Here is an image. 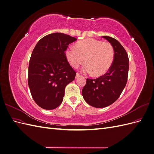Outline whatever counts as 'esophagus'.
I'll use <instances>...</instances> for the list:
<instances>
[{"instance_id": "obj_1", "label": "esophagus", "mask_w": 154, "mask_h": 154, "mask_svg": "<svg viewBox=\"0 0 154 154\" xmlns=\"http://www.w3.org/2000/svg\"><path fill=\"white\" fill-rule=\"evenodd\" d=\"M80 77H81V74H80L77 73L76 74V78H80Z\"/></svg>"}]
</instances>
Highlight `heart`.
Instances as JSON below:
<instances>
[{
	"mask_svg": "<svg viewBox=\"0 0 154 154\" xmlns=\"http://www.w3.org/2000/svg\"><path fill=\"white\" fill-rule=\"evenodd\" d=\"M67 61L74 68L87 63L83 71L92 73L94 76H101L109 71L114 58V49L110 43L94 38H87L78 42L75 48L66 51Z\"/></svg>",
	"mask_w": 154,
	"mask_h": 154,
	"instance_id": "heart-1",
	"label": "heart"
}]
</instances>
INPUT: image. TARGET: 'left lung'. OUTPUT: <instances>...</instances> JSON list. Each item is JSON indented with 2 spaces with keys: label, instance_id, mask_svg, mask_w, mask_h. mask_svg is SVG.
<instances>
[{
  "label": "left lung",
  "instance_id": "1",
  "mask_svg": "<svg viewBox=\"0 0 154 154\" xmlns=\"http://www.w3.org/2000/svg\"><path fill=\"white\" fill-rule=\"evenodd\" d=\"M114 49V61L109 70L96 79H87L82 95L87 103L96 108L109 106L118 99L127 82L128 57L119 42L112 37L103 36Z\"/></svg>",
  "mask_w": 154,
  "mask_h": 154
}]
</instances>
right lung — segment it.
<instances>
[{
  "label": "right lung",
  "mask_w": 154,
  "mask_h": 154,
  "mask_svg": "<svg viewBox=\"0 0 154 154\" xmlns=\"http://www.w3.org/2000/svg\"><path fill=\"white\" fill-rule=\"evenodd\" d=\"M76 38L61 32L46 35L36 44L29 63L28 85L35 103L45 110L62 103L65 88L76 72L67 62L66 52Z\"/></svg>",
  "instance_id": "right-lung-1"
}]
</instances>
